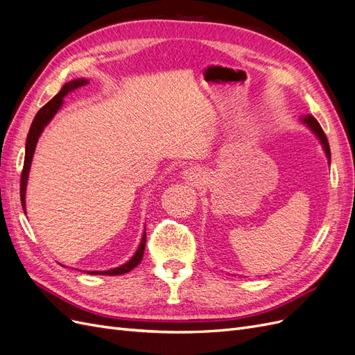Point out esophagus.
Instances as JSON below:
<instances>
[{
	"mask_svg": "<svg viewBox=\"0 0 355 355\" xmlns=\"http://www.w3.org/2000/svg\"><path fill=\"white\" fill-rule=\"evenodd\" d=\"M201 176H202L201 170L198 167H189L182 171V179L192 182V184H198V182L202 179Z\"/></svg>",
	"mask_w": 355,
	"mask_h": 355,
	"instance_id": "1",
	"label": "esophagus"
}]
</instances>
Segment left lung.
<instances>
[{"label": "left lung", "mask_w": 355, "mask_h": 355, "mask_svg": "<svg viewBox=\"0 0 355 355\" xmlns=\"http://www.w3.org/2000/svg\"><path fill=\"white\" fill-rule=\"evenodd\" d=\"M300 123L305 124V125L309 128V130L313 132V133L317 136L318 142L321 144V146H323V151H324V154H326V157H327L329 166H330V146H329L327 137H326V135H324V132H323V128L320 127V124L317 123L315 118H314V116H311V115L300 116Z\"/></svg>", "instance_id": "8db88e82"}]
</instances>
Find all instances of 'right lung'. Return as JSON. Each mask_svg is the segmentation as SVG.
<instances>
[{"label":"right lung","instance_id":"1","mask_svg":"<svg viewBox=\"0 0 355 355\" xmlns=\"http://www.w3.org/2000/svg\"><path fill=\"white\" fill-rule=\"evenodd\" d=\"M89 84L87 78H77L72 80L69 83H67L63 87L60 89V92L53 98L50 102H47L42 108L37 112L34 121L31 124L29 133L26 137V146H25V163H24V171H22V178H20V200H22V207L24 211L26 213V185H28V178H29V170H31V164H32V157H34L35 148L38 144V139L44 130L46 125L53 120V116L58 114V111L62 108L63 105V98L73 90H77L83 85ZM145 244H146V231H144L141 244H139L136 253L132 256V259H128L125 263L112 268V270H106V271H85L87 274L92 275H121L125 274L128 271H132L135 266H137L141 263L142 257H144V252H145Z\"/></svg>","mask_w":355,"mask_h":355}]
</instances>
